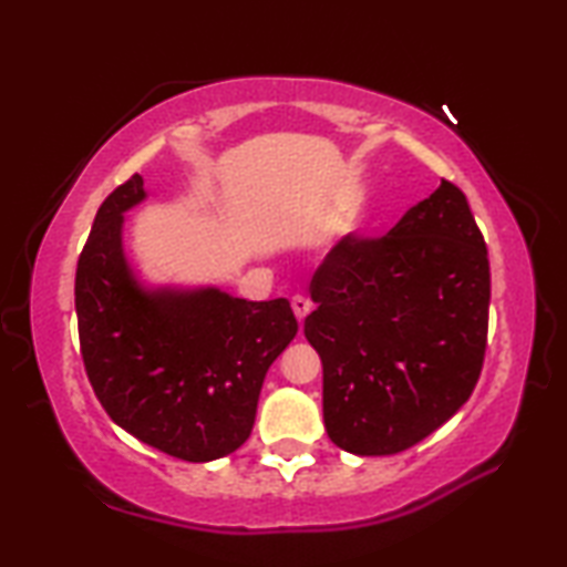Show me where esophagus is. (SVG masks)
Masks as SVG:
<instances>
[{
    "label": "esophagus",
    "instance_id": "obj_1",
    "mask_svg": "<svg viewBox=\"0 0 567 567\" xmlns=\"http://www.w3.org/2000/svg\"><path fill=\"white\" fill-rule=\"evenodd\" d=\"M310 310H312V302L307 300V297H302V295H295L292 297V312H295L297 320L302 322L307 315H310Z\"/></svg>",
    "mask_w": 567,
    "mask_h": 567
}]
</instances>
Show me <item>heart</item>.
<instances>
[{"label":"heart","mask_w":567,"mask_h":567,"mask_svg":"<svg viewBox=\"0 0 567 567\" xmlns=\"http://www.w3.org/2000/svg\"><path fill=\"white\" fill-rule=\"evenodd\" d=\"M348 233H350V223H344V225L340 227V235L344 237V235H348Z\"/></svg>","instance_id":"heart-1"}]
</instances>
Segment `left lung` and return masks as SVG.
<instances>
[{"mask_svg": "<svg viewBox=\"0 0 567 567\" xmlns=\"http://www.w3.org/2000/svg\"><path fill=\"white\" fill-rule=\"evenodd\" d=\"M305 338L322 360V417L352 455L417 445L473 395L491 307L487 247L453 182L380 239L344 237L312 277Z\"/></svg>", "mask_w": 567, "mask_h": 567, "instance_id": "left-lung-1", "label": "left lung"}]
</instances>
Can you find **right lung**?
<instances>
[{
    "label": "right lung",
    "instance_id": "obj_1",
    "mask_svg": "<svg viewBox=\"0 0 567 567\" xmlns=\"http://www.w3.org/2000/svg\"><path fill=\"white\" fill-rule=\"evenodd\" d=\"M145 199L140 175L114 189L76 262L84 370L122 430L209 463L252 433L265 375L297 320L285 297L249 302L215 285L147 282L124 252V215Z\"/></svg>",
    "mask_w": 567,
    "mask_h": 567
}]
</instances>
